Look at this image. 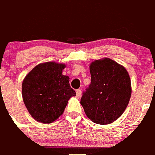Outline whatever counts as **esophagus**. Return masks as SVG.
<instances>
[{"mask_svg": "<svg viewBox=\"0 0 155 155\" xmlns=\"http://www.w3.org/2000/svg\"><path fill=\"white\" fill-rule=\"evenodd\" d=\"M76 97H79L81 96V94H82V91H81V90H79V89H78V90L76 91Z\"/></svg>", "mask_w": 155, "mask_h": 155, "instance_id": "esophagus-1", "label": "esophagus"}]
</instances>
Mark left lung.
Returning <instances> with one entry per match:
<instances>
[{"label":"left lung","instance_id":"1","mask_svg":"<svg viewBox=\"0 0 155 155\" xmlns=\"http://www.w3.org/2000/svg\"><path fill=\"white\" fill-rule=\"evenodd\" d=\"M91 83L83 93L81 105L87 117L97 124L107 125L120 117L131 95L129 74L123 65L109 58L90 64Z\"/></svg>","mask_w":155,"mask_h":155}]
</instances>
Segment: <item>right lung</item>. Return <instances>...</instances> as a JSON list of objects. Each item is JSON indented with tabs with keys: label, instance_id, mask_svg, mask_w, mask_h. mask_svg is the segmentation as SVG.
Listing matches in <instances>:
<instances>
[{
	"label": "right lung",
	"instance_id": "obj_1",
	"mask_svg": "<svg viewBox=\"0 0 155 155\" xmlns=\"http://www.w3.org/2000/svg\"><path fill=\"white\" fill-rule=\"evenodd\" d=\"M66 64L41 63L30 71L22 82V97L30 114L37 122L50 123L63 113L68 100L76 96L70 78L62 71Z\"/></svg>",
	"mask_w": 155,
	"mask_h": 155
}]
</instances>
